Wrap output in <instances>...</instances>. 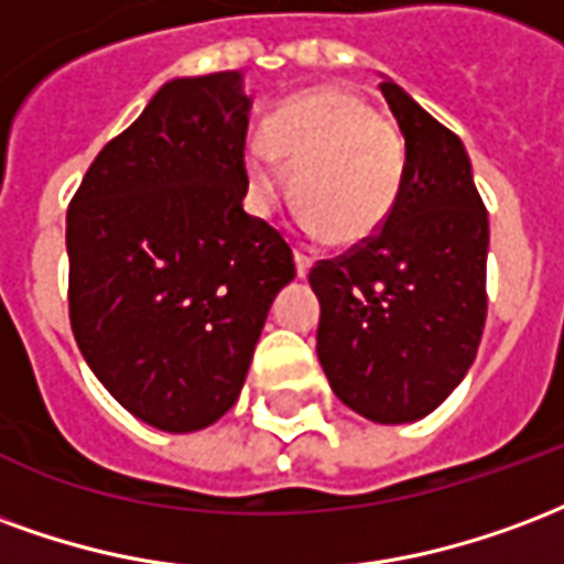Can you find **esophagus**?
<instances>
[{"mask_svg": "<svg viewBox=\"0 0 564 564\" xmlns=\"http://www.w3.org/2000/svg\"><path fill=\"white\" fill-rule=\"evenodd\" d=\"M294 264H297V276L303 279L312 270V254L303 252V249H297V252H294Z\"/></svg>", "mask_w": 564, "mask_h": 564, "instance_id": "obj_1", "label": "esophagus"}]
</instances>
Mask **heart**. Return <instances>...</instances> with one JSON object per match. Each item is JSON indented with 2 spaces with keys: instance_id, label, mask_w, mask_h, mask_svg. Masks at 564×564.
<instances>
[{
  "instance_id": "b5f03b06",
  "label": "heart",
  "mask_w": 564,
  "mask_h": 564,
  "mask_svg": "<svg viewBox=\"0 0 564 564\" xmlns=\"http://www.w3.org/2000/svg\"><path fill=\"white\" fill-rule=\"evenodd\" d=\"M242 164L264 207L282 195L288 167L300 221L348 246L372 237L397 207L405 143L367 98L324 86L267 119L264 141L249 143Z\"/></svg>"
}]
</instances>
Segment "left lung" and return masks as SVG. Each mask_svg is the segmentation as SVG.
I'll return each instance as SVG.
<instances>
[{
	"label": "left lung",
	"mask_w": 564,
	"mask_h": 564,
	"mask_svg": "<svg viewBox=\"0 0 564 564\" xmlns=\"http://www.w3.org/2000/svg\"><path fill=\"white\" fill-rule=\"evenodd\" d=\"M405 138L397 207L372 237L310 270L318 360L333 393L376 423L421 421L451 397L487 322L490 221L466 147L393 80Z\"/></svg>",
	"instance_id": "1"
}]
</instances>
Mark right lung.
<instances>
[{"instance_id": "right-lung-1", "label": "right lung", "mask_w": 564, "mask_h": 564, "mask_svg": "<svg viewBox=\"0 0 564 564\" xmlns=\"http://www.w3.org/2000/svg\"><path fill=\"white\" fill-rule=\"evenodd\" d=\"M249 110L240 72L176 77L105 143L68 207L77 348L126 412L164 433L231 409L297 273L285 237L242 209Z\"/></svg>"}]
</instances>
